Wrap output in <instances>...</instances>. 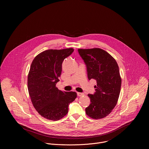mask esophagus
Instances as JSON below:
<instances>
[{"label": "esophagus", "instance_id": "esophagus-1", "mask_svg": "<svg viewBox=\"0 0 149 149\" xmlns=\"http://www.w3.org/2000/svg\"><path fill=\"white\" fill-rule=\"evenodd\" d=\"M77 94V95H78V97H80V96H82V95H84V93H78V92Z\"/></svg>", "mask_w": 149, "mask_h": 149}]
</instances>
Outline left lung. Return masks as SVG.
Returning <instances> with one entry per match:
<instances>
[{
	"label": "left lung",
	"mask_w": 149,
	"mask_h": 149,
	"mask_svg": "<svg viewBox=\"0 0 149 149\" xmlns=\"http://www.w3.org/2000/svg\"><path fill=\"white\" fill-rule=\"evenodd\" d=\"M87 67L89 80L95 79V93L89 94L91 103L86 109L92 118L100 119L109 115L117 104L121 85L119 68L114 58L100 48L78 49Z\"/></svg>",
	"instance_id": "1"
}]
</instances>
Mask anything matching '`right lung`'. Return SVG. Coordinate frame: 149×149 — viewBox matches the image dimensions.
<instances>
[{
	"instance_id": "add662e5",
	"label": "right lung",
	"mask_w": 149,
	"mask_h": 149,
	"mask_svg": "<svg viewBox=\"0 0 149 149\" xmlns=\"http://www.w3.org/2000/svg\"><path fill=\"white\" fill-rule=\"evenodd\" d=\"M73 51V48L46 50L31 63L28 77L29 94L36 110L49 120L57 121L64 117L69 105L77 97L75 92L62 91L56 87L62 62Z\"/></svg>"
}]
</instances>
